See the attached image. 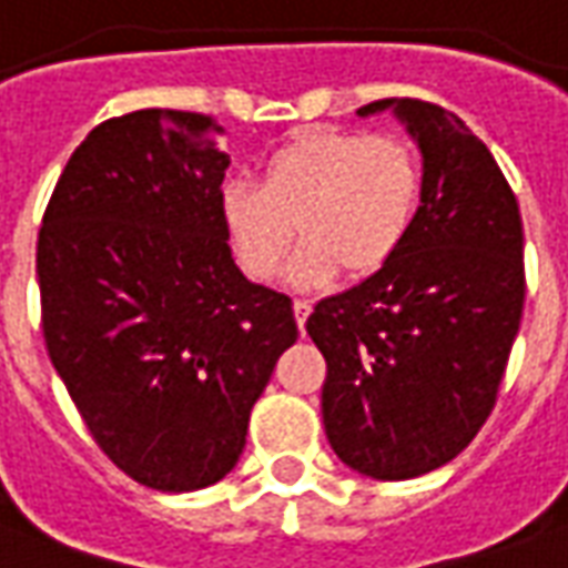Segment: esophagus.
Segmentation results:
<instances>
[{
	"label": "esophagus",
	"instance_id": "esophagus-1",
	"mask_svg": "<svg viewBox=\"0 0 568 568\" xmlns=\"http://www.w3.org/2000/svg\"><path fill=\"white\" fill-rule=\"evenodd\" d=\"M308 312H312V303H308V300H293V315H296V324H300V331L306 327Z\"/></svg>",
	"mask_w": 568,
	"mask_h": 568
}]
</instances>
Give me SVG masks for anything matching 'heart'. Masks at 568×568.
Instances as JSON below:
<instances>
[{
    "instance_id": "obj_1",
    "label": "heart",
    "mask_w": 568,
    "mask_h": 568,
    "mask_svg": "<svg viewBox=\"0 0 568 568\" xmlns=\"http://www.w3.org/2000/svg\"><path fill=\"white\" fill-rule=\"evenodd\" d=\"M424 166L396 135L300 129L260 166V185L219 191V222L234 260L253 281L281 268L300 234L291 277L315 284L339 268L377 275L396 260L420 213Z\"/></svg>"
}]
</instances>
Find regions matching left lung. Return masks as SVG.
<instances>
[{
  "instance_id": "left-lung-1",
  "label": "left lung",
  "mask_w": 568,
  "mask_h": 568,
  "mask_svg": "<svg viewBox=\"0 0 568 568\" xmlns=\"http://www.w3.org/2000/svg\"><path fill=\"white\" fill-rule=\"evenodd\" d=\"M389 111L424 158L420 213L396 260L324 296L306 331L327 362L322 417L336 457L396 483L455 460L491 414L526 277L523 222L504 172L464 120L417 98Z\"/></svg>"
}]
</instances>
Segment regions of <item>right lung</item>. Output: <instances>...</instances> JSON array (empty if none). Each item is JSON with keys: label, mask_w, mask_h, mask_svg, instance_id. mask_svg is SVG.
<instances>
[{"label": "right lung", "mask_w": 568, "mask_h": 568, "mask_svg": "<svg viewBox=\"0 0 568 568\" xmlns=\"http://www.w3.org/2000/svg\"><path fill=\"white\" fill-rule=\"evenodd\" d=\"M222 135L203 113L113 116L70 154L39 229L49 358L101 452L158 491L232 473L300 336L291 296L232 260Z\"/></svg>", "instance_id": "add662e5"}]
</instances>
